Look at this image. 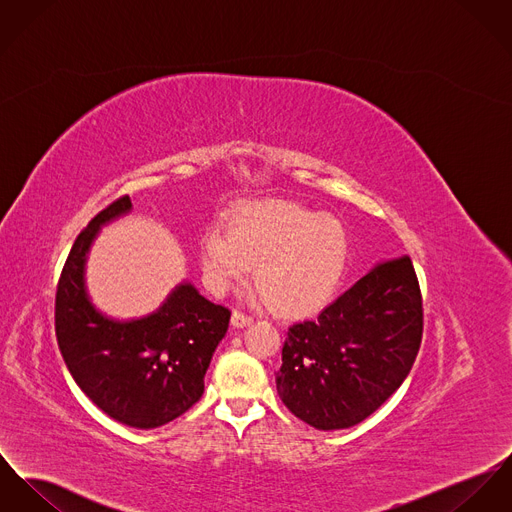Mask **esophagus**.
Instances as JSON below:
<instances>
[{"instance_id":"34e87169","label":"esophagus","mask_w":512,"mask_h":512,"mask_svg":"<svg viewBox=\"0 0 512 512\" xmlns=\"http://www.w3.org/2000/svg\"><path fill=\"white\" fill-rule=\"evenodd\" d=\"M253 319L249 317V315L241 314L239 310H234L232 312V325L237 327V329H241V327H245V325H249Z\"/></svg>"}]
</instances>
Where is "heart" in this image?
Wrapping results in <instances>:
<instances>
[{"instance_id":"heart-1","label":"heart","mask_w":512,"mask_h":512,"mask_svg":"<svg viewBox=\"0 0 512 512\" xmlns=\"http://www.w3.org/2000/svg\"><path fill=\"white\" fill-rule=\"evenodd\" d=\"M226 230L200 237L206 282L226 292L255 267V286L282 314H310L335 294L349 259L345 226L288 200H253L232 210Z\"/></svg>"}]
</instances>
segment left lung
I'll return each instance as SVG.
<instances>
[{
    "mask_svg": "<svg viewBox=\"0 0 512 512\" xmlns=\"http://www.w3.org/2000/svg\"><path fill=\"white\" fill-rule=\"evenodd\" d=\"M421 337L423 304L411 259L378 263L317 319L288 329L276 390L317 431L349 429L403 384Z\"/></svg>",
    "mask_w": 512,
    "mask_h": 512,
    "instance_id": "obj_1",
    "label": "left lung"
}]
</instances>
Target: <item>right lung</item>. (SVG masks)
Returning a JSON list of instances; mask_svg holds the SVG:
<instances>
[{"instance_id":"1","label":"right lung","mask_w":512,"mask_h":512,"mask_svg":"<svg viewBox=\"0 0 512 512\" xmlns=\"http://www.w3.org/2000/svg\"><path fill=\"white\" fill-rule=\"evenodd\" d=\"M132 210L115 200L79 234L56 290V339L81 392L118 423L156 429L189 411L230 325V310L183 280L156 312L115 319L87 294L85 265L101 228Z\"/></svg>"}]
</instances>
